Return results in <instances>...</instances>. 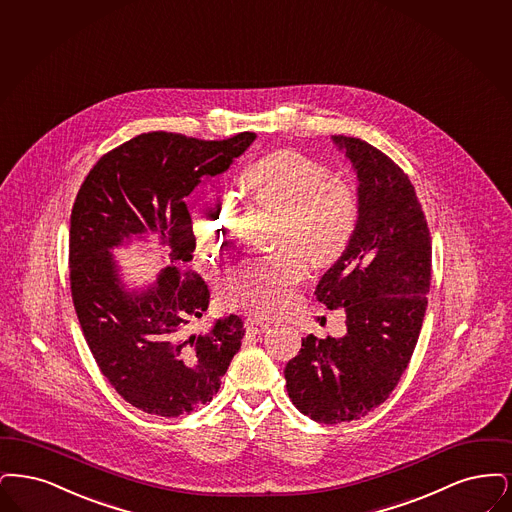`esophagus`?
Segmentation results:
<instances>
[{
    "instance_id": "34e87169",
    "label": "esophagus",
    "mask_w": 512,
    "mask_h": 512,
    "mask_svg": "<svg viewBox=\"0 0 512 512\" xmlns=\"http://www.w3.org/2000/svg\"><path fill=\"white\" fill-rule=\"evenodd\" d=\"M246 333L248 334H262L266 333L267 329H269V325L264 323V321H260V319H252V317H248L245 321Z\"/></svg>"
}]
</instances>
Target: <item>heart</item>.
Returning <instances> with one entry per match:
<instances>
[{"label": "heart", "instance_id": "obj_1", "mask_svg": "<svg viewBox=\"0 0 512 512\" xmlns=\"http://www.w3.org/2000/svg\"><path fill=\"white\" fill-rule=\"evenodd\" d=\"M241 189L252 208L273 214L269 248L277 252L246 260L220 281L227 310L273 317L287 312L312 267L336 264L352 243L359 220L354 185L331 176L327 166L294 149H279L250 164ZM197 252L223 258L235 245L237 212L218 195L200 197L191 214Z\"/></svg>", "mask_w": 512, "mask_h": 512}]
</instances>
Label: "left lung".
<instances>
[{
	"instance_id": "obj_1",
	"label": "left lung",
	"mask_w": 512,
	"mask_h": 512,
	"mask_svg": "<svg viewBox=\"0 0 512 512\" xmlns=\"http://www.w3.org/2000/svg\"><path fill=\"white\" fill-rule=\"evenodd\" d=\"M359 187L356 233L315 296L344 308L346 334H308L285 367L287 392L313 421L350 423L388 400L417 346L430 290L432 239L407 174L363 139L334 135Z\"/></svg>"
}]
</instances>
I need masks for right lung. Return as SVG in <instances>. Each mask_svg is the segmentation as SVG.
Wrapping results in <instances>:
<instances>
[{
  "label": "right lung",
  "instance_id": "add662e5",
  "mask_svg": "<svg viewBox=\"0 0 512 512\" xmlns=\"http://www.w3.org/2000/svg\"><path fill=\"white\" fill-rule=\"evenodd\" d=\"M256 134L204 141L149 132L101 156L70 214V290L82 333L112 388L158 417L193 413L212 400L245 336L227 315L206 333L189 325L208 310L210 290L193 260L195 235L185 197L204 178L225 172ZM149 230L167 246L171 266L156 285L128 293L110 248Z\"/></svg>",
  "mask_w": 512,
  "mask_h": 512
}]
</instances>
